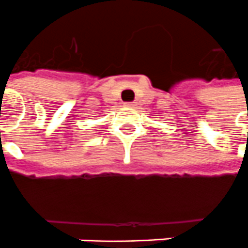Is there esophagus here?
I'll return each mask as SVG.
<instances>
[{"instance_id": "34e87169", "label": "esophagus", "mask_w": 248, "mask_h": 248, "mask_svg": "<svg viewBox=\"0 0 248 248\" xmlns=\"http://www.w3.org/2000/svg\"><path fill=\"white\" fill-rule=\"evenodd\" d=\"M124 105L127 106V108H134V106H137V104L135 102H126Z\"/></svg>"}]
</instances>
